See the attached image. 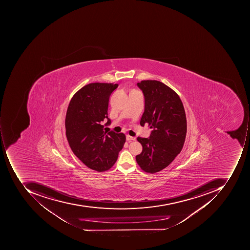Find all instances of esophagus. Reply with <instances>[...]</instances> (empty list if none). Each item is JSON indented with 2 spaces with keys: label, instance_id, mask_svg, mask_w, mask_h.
Here are the masks:
<instances>
[{
  "label": "esophagus",
  "instance_id": "obj_1",
  "mask_svg": "<svg viewBox=\"0 0 250 250\" xmlns=\"http://www.w3.org/2000/svg\"><path fill=\"white\" fill-rule=\"evenodd\" d=\"M126 140H127V141H135L136 138L130 135H126Z\"/></svg>",
  "mask_w": 250,
  "mask_h": 250
}]
</instances>
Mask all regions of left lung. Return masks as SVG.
<instances>
[{
	"label": "left lung",
	"instance_id": "obj_1",
	"mask_svg": "<svg viewBox=\"0 0 250 250\" xmlns=\"http://www.w3.org/2000/svg\"><path fill=\"white\" fill-rule=\"evenodd\" d=\"M137 85L145 102L141 125L148 124L152 130L147 138L137 137L143 150L136 161L146 173H156L168 166L181 152L187 131L186 113L179 95L165 84L144 80Z\"/></svg>",
	"mask_w": 250,
	"mask_h": 250
}]
</instances>
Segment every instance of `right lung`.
<instances>
[{
    "instance_id": "right-lung-1",
    "label": "right lung",
    "mask_w": 250,
    "mask_h": 250,
    "mask_svg": "<svg viewBox=\"0 0 250 250\" xmlns=\"http://www.w3.org/2000/svg\"><path fill=\"white\" fill-rule=\"evenodd\" d=\"M118 84L90 83L74 95L65 119L66 136L77 158L89 168L98 172L110 168L125 142L123 133L104 131L111 124L108 118L109 96Z\"/></svg>"
}]
</instances>
